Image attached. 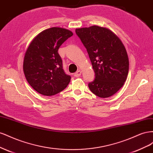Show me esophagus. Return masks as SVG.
Wrapping results in <instances>:
<instances>
[{
	"label": "esophagus",
	"instance_id": "esophagus-1",
	"mask_svg": "<svg viewBox=\"0 0 153 153\" xmlns=\"http://www.w3.org/2000/svg\"><path fill=\"white\" fill-rule=\"evenodd\" d=\"M82 74V71L80 70H78L77 71L75 74H74V76H75V77H79Z\"/></svg>",
	"mask_w": 153,
	"mask_h": 153
}]
</instances>
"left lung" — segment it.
Here are the masks:
<instances>
[{
    "mask_svg": "<svg viewBox=\"0 0 153 153\" xmlns=\"http://www.w3.org/2000/svg\"><path fill=\"white\" fill-rule=\"evenodd\" d=\"M87 49L95 79L89 83L92 93L100 98H108L121 89L129 71V60L124 45L110 30L93 25L76 29Z\"/></svg>",
    "mask_w": 153,
    "mask_h": 153,
    "instance_id": "1",
    "label": "left lung"
}]
</instances>
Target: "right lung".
<instances>
[{
	"instance_id": "right-lung-1",
	"label": "right lung",
	"mask_w": 153,
	"mask_h": 153,
	"mask_svg": "<svg viewBox=\"0 0 153 153\" xmlns=\"http://www.w3.org/2000/svg\"><path fill=\"white\" fill-rule=\"evenodd\" d=\"M72 36L73 32L68 29L52 27L40 32L29 45L23 69L27 82L39 94L53 96L69 84L71 76L62 69L58 50Z\"/></svg>"
}]
</instances>
